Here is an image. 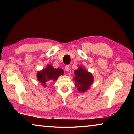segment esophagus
<instances>
[{"label":"esophagus","instance_id":"1","mask_svg":"<svg viewBox=\"0 0 134 134\" xmlns=\"http://www.w3.org/2000/svg\"><path fill=\"white\" fill-rule=\"evenodd\" d=\"M65 71H69V70H70V66L69 65H65Z\"/></svg>","mask_w":134,"mask_h":134}]
</instances>
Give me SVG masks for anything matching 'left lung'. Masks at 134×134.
<instances>
[{"label":"left lung","mask_w":134,"mask_h":134,"mask_svg":"<svg viewBox=\"0 0 134 134\" xmlns=\"http://www.w3.org/2000/svg\"><path fill=\"white\" fill-rule=\"evenodd\" d=\"M75 76H74V81L75 82V86L77 87L80 93L86 92L90 88L93 83L94 77L92 73L87 71L84 67L79 66L77 70H75Z\"/></svg>","instance_id":"left-lung-1"}]
</instances>
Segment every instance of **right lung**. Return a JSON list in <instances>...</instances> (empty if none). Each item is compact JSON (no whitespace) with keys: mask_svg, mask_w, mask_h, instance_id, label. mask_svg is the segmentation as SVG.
I'll return each instance as SVG.
<instances>
[{"mask_svg":"<svg viewBox=\"0 0 134 134\" xmlns=\"http://www.w3.org/2000/svg\"><path fill=\"white\" fill-rule=\"evenodd\" d=\"M64 74L62 69H55L51 64H47V67L37 73V79L44 87H47L49 82H55L60 75Z\"/></svg>","mask_w":134,"mask_h":134,"instance_id":"add662e5","label":"right lung"}]
</instances>
